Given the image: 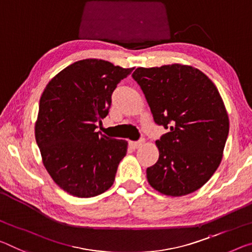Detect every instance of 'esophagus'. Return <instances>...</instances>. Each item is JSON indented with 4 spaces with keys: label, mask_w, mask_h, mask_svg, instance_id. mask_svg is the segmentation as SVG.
<instances>
[{
    "label": "esophagus",
    "mask_w": 252,
    "mask_h": 252,
    "mask_svg": "<svg viewBox=\"0 0 252 252\" xmlns=\"http://www.w3.org/2000/svg\"><path fill=\"white\" fill-rule=\"evenodd\" d=\"M143 143H145V140H140V141H137V142L130 141L129 146L132 148V149H138V148H140L143 145Z\"/></svg>",
    "instance_id": "34e87169"
}]
</instances>
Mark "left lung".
<instances>
[{
  "mask_svg": "<svg viewBox=\"0 0 252 252\" xmlns=\"http://www.w3.org/2000/svg\"><path fill=\"white\" fill-rule=\"evenodd\" d=\"M155 122L169 129L156 141L159 158L147 168L150 186L184 196L204 185L221 163L229 117L214 83L193 66L139 67L132 74Z\"/></svg>",
  "mask_w": 252,
  "mask_h": 252,
  "instance_id": "left-lung-1",
  "label": "left lung"
}]
</instances>
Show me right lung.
Masks as SVG:
<instances>
[{
  "instance_id": "obj_1",
  "label": "right lung",
  "mask_w": 252,
  "mask_h": 252,
  "mask_svg": "<svg viewBox=\"0 0 252 252\" xmlns=\"http://www.w3.org/2000/svg\"><path fill=\"white\" fill-rule=\"evenodd\" d=\"M133 68L103 59L67 66L43 90L35 121V141L48 174L67 193L93 197L113 185L127 142L96 131L111 106V95Z\"/></svg>"
}]
</instances>
